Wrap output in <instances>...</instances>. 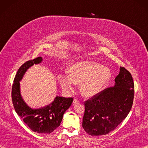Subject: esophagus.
I'll use <instances>...</instances> for the list:
<instances>
[{"label":"esophagus","mask_w":148,"mask_h":148,"mask_svg":"<svg viewBox=\"0 0 148 148\" xmlns=\"http://www.w3.org/2000/svg\"><path fill=\"white\" fill-rule=\"evenodd\" d=\"M79 103V100H77V99H74V100H73L74 104H76V103Z\"/></svg>","instance_id":"34e87169"}]
</instances>
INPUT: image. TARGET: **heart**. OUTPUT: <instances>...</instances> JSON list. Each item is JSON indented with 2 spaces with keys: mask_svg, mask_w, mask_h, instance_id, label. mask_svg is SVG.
<instances>
[{
  "mask_svg": "<svg viewBox=\"0 0 148 148\" xmlns=\"http://www.w3.org/2000/svg\"><path fill=\"white\" fill-rule=\"evenodd\" d=\"M68 75L60 74L58 81L62 88L71 92L74 84H80L79 90L85 97H95L104 89L111 79V71L106 66L93 61H81L72 64Z\"/></svg>",
  "mask_w": 148,
  "mask_h": 148,
  "instance_id": "heart-1",
  "label": "heart"
}]
</instances>
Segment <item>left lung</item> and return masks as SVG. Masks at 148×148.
Masks as SVG:
<instances>
[{"label":"left lung","instance_id":"1","mask_svg":"<svg viewBox=\"0 0 148 148\" xmlns=\"http://www.w3.org/2000/svg\"><path fill=\"white\" fill-rule=\"evenodd\" d=\"M114 86L84 102L83 128L92 136L114 130L126 118L133 104L134 83L130 72L120 67Z\"/></svg>","mask_w":148,"mask_h":148}]
</instances>
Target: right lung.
<instances>
[{
	"label": "right lung",
	"mask_w": 148,
	"mask_h": 148,
	"mask_svg": "<svg viewBox=\"0 0 148 148\" xmlns=\"http://www.w3.org/2000/svg\"><path fill=\"white\" fill-rule=\"evenodd\" d=\"M42 61V58L39 56L26 62L19 68L12 84L11 97L16 112L31 130L39 134H50L60 126L63 116L70 108L73 99L57 96L50 104L35 109L24 102L20 93V81L28 69Z\"/></svg>",
	"instance_id": "1"
}]
</instances>
